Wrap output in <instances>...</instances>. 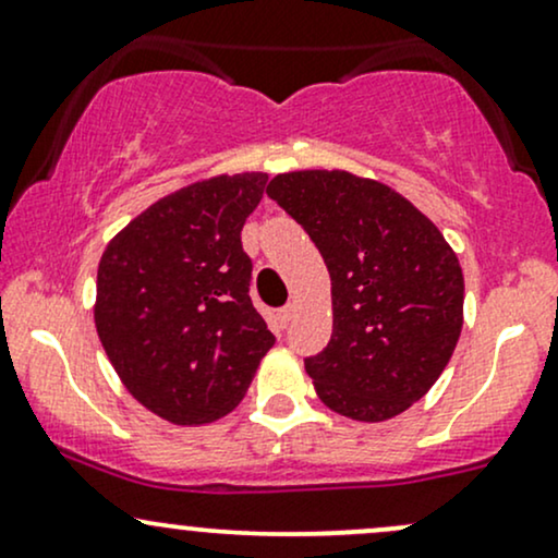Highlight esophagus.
Returning a JSON list of instances; mask_svg holds the SVG:
<instances>
[{
    "mask_svg": "<svg viewBox=\"0 0 558 558\" xmlns=\"http://www.w3.org/2000/svg\"><path fill=\"white\" fill-rule=\"evenodd\" d=\"M293 317H296V304H286L283 308H280V319H283L286 325H288V322H291Z\"/></svg>",
    "mask_w": 558,
    "mask_h": 558,
    "instance_id": "esophagus-1",
    "label": "esophagus"
}]
</instances>
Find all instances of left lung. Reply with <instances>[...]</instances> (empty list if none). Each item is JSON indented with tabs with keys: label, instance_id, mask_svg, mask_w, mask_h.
<instances>
[{
	"label": "left lung",
	"instance_id": "obj_1",
	"mask_svg": "<svg viewBox=\"0 0 558 558\" xmlns=\"http://www.w3.org/2000/svg\"><path fill=\"white\" fill-rule=\"evenodd\" d=\"M317 244L332 280V338L304 361L319 400L366 424L421 400L452 359L465 280L458 254L411 199L351 171L267 184Z\"/></svg>",
	"mask_w": 558,
	"mask_h": 558
}]
</instances>
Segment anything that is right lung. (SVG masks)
Listing matches in <instances>:
<instances>
[{"mask_svg": "<svg viewBox=\"0 0 558 558\" xmlns=\"http://www.w3.org/2000/svg\"><path fill=\"white\" fill-rule=\"evenodd\" d=\"M267 173H220L166 194L106 246L96 330L122 385L177 426L231 413L275 335L250 299L241 228Z\"/></svg>", "mask_w": 558, "mask_h": 558, "instance_id": "1", "label": "right lung"}]
</instances>
